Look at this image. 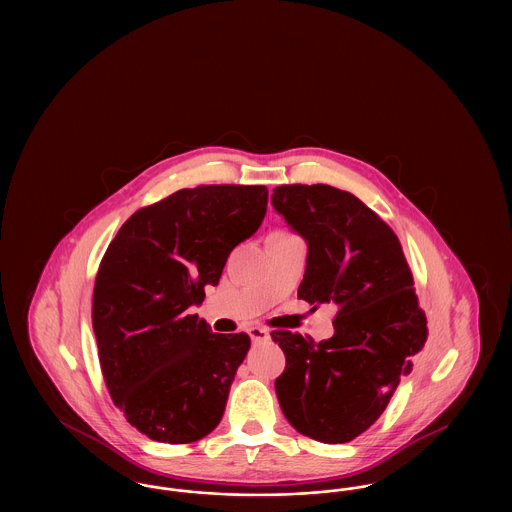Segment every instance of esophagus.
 <instances>
[{
    "instance_id": "esophagus-1",
    "label": "esophagus",
    "mask_w": 512,
    "mask_h": 512,
    "mask_svg": "<svg viewBox=\"0 0 512 512\" xmlns=\"http://www.w3.org/2000/svg\"><path fill=\"white\" fill-rule=\"evenodd\" d=\"M247 334H249V338H251L253 343H263V341L270 340V332H268L267 328H261V326L249 328Z\"/></svg>"
}]
</instances>
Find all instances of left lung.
Listing matches in <instances>:
<instances>
[{
    "label": "left lung",
    "mask_w": 512,
    "mask_h": 512,
    "mask_svg": "<svg viewBox=\"0 0 512 512\" xmlns=\"http://www.w3.org/2000/svg\"><path fill=\"white\" fill-rule=\"evenodd\" d=\"M270 201L309 249L297 297L338 305L330 340L270 334L286 355L278 403L299 434L347 443L384 413L428 338L413 274L393 230L359 197L286 184Z\"/></svg>",
    "instance_id": "8db88e82"
}]
</instances>
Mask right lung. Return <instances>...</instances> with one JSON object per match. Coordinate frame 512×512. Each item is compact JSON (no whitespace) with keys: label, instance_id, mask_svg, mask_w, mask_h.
I'll use <instances>...</instances> for the list:
<instances>
[{"label":"right lung","instance_id":"1","mask_svg":"<svg viewBox=\"0 0 512 512\" xmlns=\"http://www.w3.org/2000/svg\"><path fill=\"white\" fill-rule=\"evenodd\" d=\"M267 186H197L142 207L99 263L92 324L113 403L147 438L192 443L219 426L247 334L190 315L267 213Z\"/></svg>","mask_w":512,"mask_h":512}]
</instances>
